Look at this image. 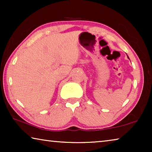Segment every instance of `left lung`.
<instances>
[{"label": "left lung", "instance_id": "obj_1", "mask_svg": "<svg viewBox=\"0 0 152 152\" xmlns=\"http://www.w3.org/2000/svg\"><path fill=\"white\" fill-rule=\"evenodd\" d=\"M127 58H129V57H128V56H127Z\"/></svg>", "mask_w": 152, "mask_h": 152}]
</instances>
